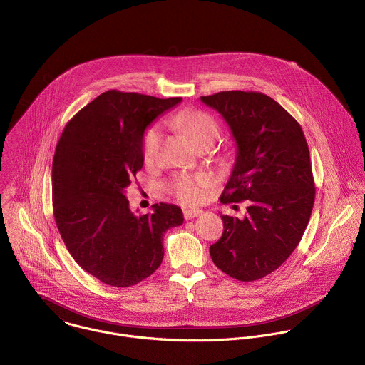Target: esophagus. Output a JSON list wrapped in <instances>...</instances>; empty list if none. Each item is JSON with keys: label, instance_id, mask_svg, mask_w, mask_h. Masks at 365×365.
I'll use <instances>...</instances> for the list:
<instances>
[{"label": "esophagus", "instance_id": "1", "mask_svg": "<svg viewBox=\"0 0 365 365\" xmlns=\"http://www.w3.org/2000/svg\"><path fill=\"white\" fill-rule=\"evenodd\" d=\"M202 215H203V210H200V209H185V212H183V216L186 220L196 219Z\"/></svg>", "mask_w": 365, "mask_h": 365}]
</instances>
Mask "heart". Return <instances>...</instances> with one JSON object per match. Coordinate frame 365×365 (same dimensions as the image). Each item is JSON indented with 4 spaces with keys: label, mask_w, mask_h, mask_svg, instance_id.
Returning <instances> with one entry per match:
<instances>
[{
    "label": "heart",
    "mask_w": 365,
    "mask_h": 365,
    "mask_svg": "<svg viewBox=\"0 0 365 365\" xmlns=\"http://www.w3.org/2000/svg\"><path fill=\"white\" fill-rule=\"evenodd\" d=\"M175 127L182 130L195 144L203 140H215L219 137L220 127L217 121L207 113L200 110L185 108L176 113L172 118ZM160 141V128L152 125L144 135V158L150 160L155 158ZM210 185V179L205 175L197 176H180L175 180V190L178 196L187 203H197L205 196V189Z\"/></svg>",
    "instance_id": "1"
}]
</instances>
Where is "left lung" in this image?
<instances>
[{
    "label": "left lung",
    "instance_id": "obj_1",
    "mask_svg": "<svg viewBox=\"0 0 365 365\" xmlns=\"http://www.w3.org/2000/svg\"><path fill=\"white\" fill-rule=\"evenodd\" d=\"M200 100L219 111L237 153L221 203L247 200L244 219L221 216L210 245L216 267L242 282L278 269L297 247L314 203L309 148L291 114L258 91H220Z\"/></svg>",
    "mask_w": 365,
    "mask_h": 365
}]
</instances>
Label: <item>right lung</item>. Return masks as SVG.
<instances>
[{"instance_id":"right-lung-1","label":"right lung","mask_w":365,"mask_h":365,"mask_svg":"<svg viewBox=\"0 0 365 365\" xmlns=\"http://www.w3.org/2000/svg\"><path fill=\"white\" fill-rule=\"evenodd\" d=\"M182 101L108 90L65 127L52 166L58 230L74 261L106 285L127 288L163 259V234L183 224L180 207L156 203L137 217L125 197L144 166L146 127Z\"/></svg>"}]
</instances>
